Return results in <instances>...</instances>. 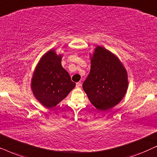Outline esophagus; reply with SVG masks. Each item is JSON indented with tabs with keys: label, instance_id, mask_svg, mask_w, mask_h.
I'll use <instances>...</instances> for the list:
<instances>
[{
	"label": "esophagus",
	"instance_id": "1",
	"mask_svg": "<svg viewBox=\"0 0 157 157\" xmlns=\"http://www.w3.org/2000/svg\"><path fill=\"white\" fill-rule=\"evenodd\" d=\"M81 84H82V83H81V81H79V82H77V83H76V87H77V88L81 87Z\"/></svg>",
	"mask_w": 157,
	"mask_h": 157
}]
</instances>
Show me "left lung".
I'll return each instance as SVG.
<instances>
[{"label": "left lung", "instance_id": "1", "mask_svg": "<svg viewBox=\"0 0 157 157\" xmlns=\"http://www.w3.org/2000/svg\"><path fill=\"white\" fill-rule=\"evenodd\" d=\"M91 58V71L83 83V89L96 109L108 110L125 96L127 72L118 57L101 46L96 47Z\"/></svg>", "mask_w": 157, "mask_h": 157}]
</instances>
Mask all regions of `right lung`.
<instances>
[{"label":"right lung","instance_id":"add662e5","mask_svg":"<svg viewBox=\"0 0 157 157\" xmlns=\"http://www.w3.org/2000/svg\"><path fill=\"white\" fill-rule=\"evenodd\" d=\"M61 58L54 50L48 51L40 59L31 79L33 95L47 108L56 106L76 86L62 67Z\"/></svg>","mask_w":157,"mask_h":157}]
</instances>
